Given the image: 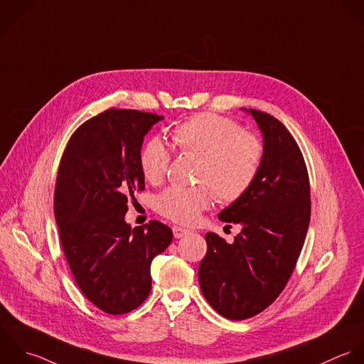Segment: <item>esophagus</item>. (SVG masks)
<instances>
[{"label": "esophagus", "instance_id": "obj_1", "mask_svg": "<svg viewBox=\"0 0 364 364\" xmlns=\"http://www.w3.org/2000/svg\"><path fill=\"white\" fill-rule=\"evenodd\" d=\"M190 232H191L190 230H186V228H183V227H178V225H174V227H173V234H174L176 238H183V237L188 235Z\"/></svg>", "mask_w": 364, "mask_h": 364}]
</instances>
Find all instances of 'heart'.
I'll list each match as a JSON object with an SVG mask.
<instances>
[{
  "instance_id": "1",
  "label": "heart",
  "mask_w": 364,
  "mask_h": 364,
  "mask_svg": "<svg viewBox=\"0 0 364 364\" xmlns=\"http://www.w3.org/2000/svg\"><path fill=\"white\" fill-rule=\"evenodd\" d=\"M171 140L181 153L200 159L196 181L200 186H171L156 200L157 211L180 224H194L201 211L211 207L214 196L231 204L254 186L265 157L262 139L242 130L230 117L201 113L171 130ZM170 150L160 139H150L140 151V168L151 184H160L170 167Z\"/></svg>"
}]
</instances>
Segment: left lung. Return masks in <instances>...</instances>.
<instances>
[{"instance_id": "1", "label": "left lung", "mask_w": 364, "mask_h": 364, "mask_svg": "<svg viewBox=\"0 0 364 364\" xmlns=\"http://www.w3.org/2000/svg\"><path fill=\"white\" fill-rule=\"evenodd\" d=\"M247 112L262 133L264 163L250 191L218 214L221 221L240 224L241 232L232 244L207 232L198 268L204 298L231 321L261 314L281 295L311 221L309 176L298 143L274 116Z\"/></svg>"}]
</instances>
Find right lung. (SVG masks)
Wrapping results in <instances>:
<instances>
[{"label": "right lung", "mask_w": 364, "mask_h": 364, "mask_svg": "<svg viewBox=\"0 0 364 364\" xmlns=\"http://www.w3.org/2000/svg\"><path fill=\"white\" fill-rule=\"evenodd\" d=\"M163 119L107 109L75 130L60 159L53 197L60 245L82 294L109 315L146 301L151 261L173 240L159 221L136 228L124 221L129 200L144 190V136Z\"/></svg>", "instance_id": "obj_1"}]
</instances>
